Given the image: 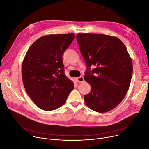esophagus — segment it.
<instances>
[{"label": "esophagus", "instance_id": "1", "mask_svg": "<svg viewBox=\"0 0 149 149\" xmlns=\"http://www.w3.org/2000/svg\"><path fill=\"white\" fill-rule=\"evenodd\" d=\"M76 81H77L78 83H83V82H84V78L83 77V76H79V77L76 78Z\"/></svg>", "mask_w": 149, "mask_h": 149}]
</instances>
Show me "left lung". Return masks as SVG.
Instances as JSON below:
<instances>
[{"instance_id":"1","label":"left lung","mask_w":149,"mask_h":149,"mask_svg":"<svg viewBox=\"0 0 149 149\" xmlns=\"http://www.w3.org/2000/svg\"><path fill=\"white\" fill-rule=\"evenodd\" d=\"M76 40L88 69L84 80L91 91L86 104L98 112L113 109L127 94L132 76V61L124 44L116 37L78 33ZM91 65L96 66L92 70Z\"/></svg>"}]
</instances>
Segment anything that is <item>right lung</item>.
Listing matches in <instances>:
<instances>
[{
  "label": "right lung",
  "mask_w": 149,
  "mask_h": 149,
  "mask_svg": "<svg viewBox=\"0 0 149 149\" xmlns=\"http://www.w3.org/2000/svg\"><path fill=\"white\" fill-rule=\"evenodd\" d=\"M73 33L47 35L29 48L22 66L24 88L31 100L44 111L63 105L74 84L65 74L63 54L73 42Z\"/></svg>",
  "instance_id": "add662e5"
}]
</instances>
